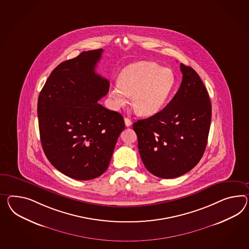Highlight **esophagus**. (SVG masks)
<instances>
[{"label": "esophagus", "instance_id": "34e87169", "mask_svg": "<svg viewBox=\"0 0 249 249\" xmlns=\"http://www.w3.org/2000/svg\"><path fill=\"white\" fill-rule=\"evenodd\" d=\"M124 124H125V125L129 127V126H131L132 125V121L127 118V117H124Z\"/></svg>", "mask_w": 249, "mask_h": 249}]
</instances>
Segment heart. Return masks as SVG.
Masks as SVG:
<instances>
[{"mask_svg":"<svg viewBox=\"0 0 249 249\" xmlns=\"http://www.w3.org/2000/svg\"><path fill=\"white\" fill-rule=\"evenodd\" d=\"M175 75L170 69L153 62H139L122 71L119 83L111 87L112 107L120 108L132 96V107L137 115L151 116L165 106L175 87Z\"/></svg>","mask_w":249,"mask_h":249,"instance_id":"obj_1","label":"heart"}]
</instances>
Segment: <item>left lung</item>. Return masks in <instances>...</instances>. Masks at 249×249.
<instances>
[{
    "mask_svg": "<svg viewBox=\"0 0 249 249\" xmlns=\"http://www.w3.org/2000/svg\"><path fill=\"white\" fill-rule=\"evenodd\" d=\"M179 67L182 81L171 102L133 124L142 160L159 178H177L197 165L211 127V103L204 84L192 68Z\"/></svg>",
    "mask_w": 249,
    "mask_h": 249,
    "instance_id": "obj_1",
    "label": "left lung"
}]
</instances>
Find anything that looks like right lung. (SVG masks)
I'll list each match as a JSON object with an SVG mask.
<instances>
[{"label":"right lung","instance_id":"obj_1","mask_svg":"<svg viewBox=\"0 0 249 249\" xmlns=\"http://www.w3.org/2000/svg\"><path fill=\"white\" fill-rule=\"evenodd\" d=\"M103 50L84 51L51 72L38 99V128L45 155L68 177L89 180L108 168L124 121L98 101L108 80L96 74Z\"/></svg>","mask_w":249,"mask_h":249}]
</instances>
